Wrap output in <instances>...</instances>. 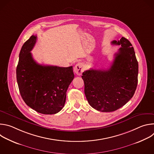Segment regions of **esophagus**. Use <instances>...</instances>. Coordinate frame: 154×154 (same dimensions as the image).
I'll return each mask as SVG.
<instances>
[{"label":"esophagus","instance_id":"esophagus-1","mask_svg":"<svg viewBox=\"0 0 154 154\" xmlns=\"http://www.w3.org/2000/svg\"><path fill=\"white\" fill-rule=\"evenodd\" d=\"M83 71V64L81 63H77L74 67V72L75 73L78 75H80L82 73Z\"/></svg>","mask_w":154,"mask_h":154}]
</instances>
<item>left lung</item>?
Masks as SVG:
<instances>
[{
  "mask_svg": "<svg viewBox=\"0 0 154 154\" xmlns=\"http://www.w3.org/2000/svg\"><path fill=\"white\" fill-rule=\"evenodd\" d=\"M112 45L121 46L106 70L85 71L82 78L89 104L102 112H111L124 106L133 97L138 84V63L134 49L124 37Z\"/></svg>",
  "mask_w": 154,
  "mask_h": 154,
  "instance_id": "1",
  "label": "left lung"
}]
</instances>
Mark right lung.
I'll use <instances>...</instances> for the list:
<instances>
[{
    "instance_id": "obj_1",
    "label": "right lung",
    "mask_w": 154,
    "mask_h": 154,
    "mask_svg": "<svg viewBox=\"0 0 154 154\" xmlns=\"http://www.w3.org/2000/svg\"><path fill=\"white\" fill-rule=\"evenodd\" d=\"M36 42L32 35L19 53L16 79L20 96L36 112L53 115L63 108L68 87L74 78L72 66L41 65L33 58L31 51Z\"/></svg>"
}]
</instances>
